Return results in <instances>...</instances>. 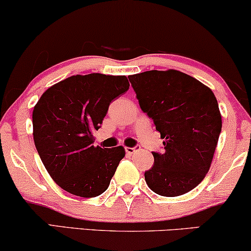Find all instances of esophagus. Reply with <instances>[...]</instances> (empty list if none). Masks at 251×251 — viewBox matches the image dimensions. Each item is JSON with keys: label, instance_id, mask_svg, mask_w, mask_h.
<instances>
[{"label": "esophagus", "instance_id": "esophagus-1", "mask_svg": "<svg viewBox=\"0 0 251 251\" xmlns=\"http://www.w3.org/2000/svg\"><path fill=\"white\" fill-rule=\"evenodd\" d=\"M125 151H126V153H127L128 155H132V154H134V153H135L136 149H135V148H133V147H126V148H125Z\"/></svg>", "mask_w": 251, "mask_h": 251}]
</instances>
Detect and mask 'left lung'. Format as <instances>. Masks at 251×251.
<instances>
[{
	"label": "left lung",
	"instance_id": "8db88e82",
	"mask_svg": "<svg viewBox=\"0 0 251 251\" xmlns=\"http://www.w3.org/2000/svg\"><path fill=\"white\" fill-rule=\"evenodd\" d=\"M128 78L164 145L162 154L151 153L154 166L145 173L146 183L164 197L191 191L210 170L223 126L214 94L175 69L148 71Z\"/></svg>",
	"mask_w": 251,
	"mask_h": 251
}]
</instances>
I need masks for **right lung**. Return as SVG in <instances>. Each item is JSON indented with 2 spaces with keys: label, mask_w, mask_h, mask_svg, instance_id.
<instances>
[{
  "label": "right lung",
  "mask_w": 251,
  "mask_h": 251,
  "mask_svg": "<svg viewBox=\"0 0 251 251\" xmlns=\"http://www.w3.org/2000/svg\"><path fill=\"white\" fill-rule=\"evenodd\" d=\"M126 76L94 73L60 81L33 107V140L47 173L72 195L93 198L109 188L123 146H94L110 103L128 90Z\"/></svg>",
  "instance_id": "add662e5"
}]
</instances>
